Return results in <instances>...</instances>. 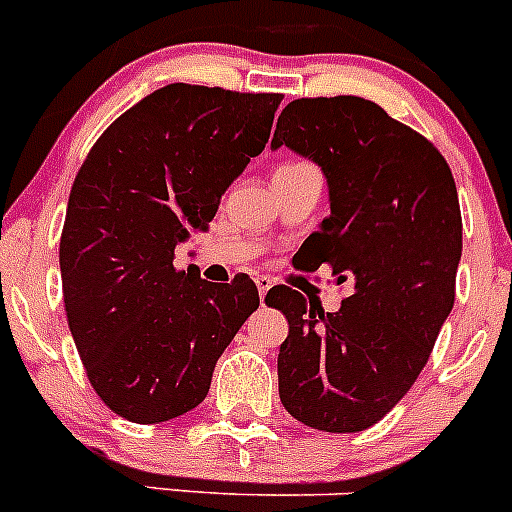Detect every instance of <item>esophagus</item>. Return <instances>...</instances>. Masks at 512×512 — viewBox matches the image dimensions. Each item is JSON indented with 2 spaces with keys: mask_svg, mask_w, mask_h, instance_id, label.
I'll list each match as a JSON object with an SVG mask.
<instances>
[{
  "mask_svg": "<svg viewBox=\"0 0 512 512\" xmlns=\"http://www.w3.org/2000/svg\"><path fill=\"white\" fill-rule=\"evenodd\" d=\"M271 284H274V279L266 277V274H259V277H256V287H259L261 302H264V297H266V292H269V289H271Z\"/></svg>",
  "mask_w": 512,
  "mask_h": 512,
  "instance_id": "34e87169",
  "label": "esophagus"
}]
</instances>
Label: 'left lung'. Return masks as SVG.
Segmentation results:
<instances>
[{
    "mask_svg": "<svg viewBox=\"0 0 512 512\" xmlns=\"http://www.w3.org/2000/svg\"><path fill=\"white\" fill-rule=\"evenodd\" d=\"M323 169L330 215L305 241L310 264L351 284L341 310L292 287L266 305L287 315L279 397L292 418L328 433L382 420L423 372L456 297L461 210L446 158L379 104L302 97L282 110L271 148Z\"/></svg>",
    "mask_w": 512,
    "mask_h": 512,
    "instance_id": "8db88e82",
    "label": "left lung"
}]
</instances>
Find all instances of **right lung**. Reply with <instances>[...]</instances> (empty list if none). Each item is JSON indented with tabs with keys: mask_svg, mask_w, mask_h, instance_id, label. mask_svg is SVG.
<instances>
[{
	"mask_svg": "<svg viewBox=\"0 0 512 512\" xmlns=\"http://www.w3.org/2000/svg\"><path fill=\"white\" fill-rule=\"evenodd\" d=\"M282 94L169 84L122 112L87 153L61 233L66 318L99 400L133 423L197 408L212 369L259 307L230 284L176 269L235 176L269 143Z\"/></svg>",
	"mask_w": 512,
	"mask_h": 512,
	"instance_id": "right-lung-1",
	"label": "right lung"
}]
</instances>
